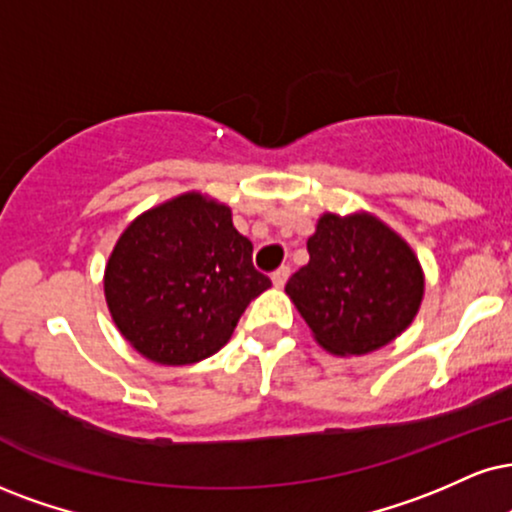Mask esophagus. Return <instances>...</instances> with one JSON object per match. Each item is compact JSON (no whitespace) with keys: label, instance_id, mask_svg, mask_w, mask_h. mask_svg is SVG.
<instances>
[{"label":"esophagus","instance_id":"34e87169","mask_svg":"<svg viewBox=\"0 0 512 512\" xmlns=\"http://www.w3.org/2000/svg\"><path fill=\"white\" fill-rule=\"evenodd\" d=\"M287 280H289V266H280L273 273V285L275 287H285Z\"/></svg>","mask_w":512,"mask_h":512}]
</instances>
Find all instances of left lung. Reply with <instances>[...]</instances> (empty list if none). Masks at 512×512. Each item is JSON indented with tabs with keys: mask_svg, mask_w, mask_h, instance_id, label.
Listing matches in <instances>:
<instances>
[{
	"mask_svg": "<svg viewBox=\"0 0 512 512\" xmlns=\"http://www.w3.org/2000/svg\"><path fill=\"white\" fill-rule=\"evenodd\" d=\"M306 246L311 261L285 289L327 351H375L415 318L425 289L420 263L380 220L325 213Z\"/></svg>",
	"mask_w": 512,
	"mask_h": 512,
	"instance_id": "left-lung-1",
	"label": "left lung"
}]
</instances>
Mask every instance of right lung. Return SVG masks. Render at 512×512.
<instances>
[{
    "mask_svg": "<svg viewBox=\"0 0 512 512\" xmlns=\"http://www.w3.org/2000/svg\"><path fill=\"white\" fill-rule=\"evenodd\" d=\"M230 208L182 194L128 225L109 258L106 304L142 356L187 365L223 349L258 294L273 285Z\"/></svg>",
    "mask_w": 512,
    "mask_h": 512,
    "instance_id": "right-lung-1",
    "label": "right lung"
}]
</instances>
